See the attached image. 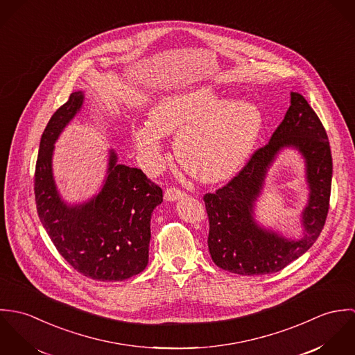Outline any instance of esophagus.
<instances>
[{"mask_svg": "<svg viewBox=\"0 0 355 355\" xmlns=\"http://www.w3.org/2000/svg\"><path fill=\"white\" fill-rule=\"evenodd\" d=\"M184 196H186V193H184L183 190H180V189H178V187H171V189H166V190H165L164 198H165L166 201L173 202V201H178V200L183 198Z\"/></svg>", "mask_w": 355, "mask_h": 355, "instance_id": "34e87169", "label": "esophagus"}]
</instances>
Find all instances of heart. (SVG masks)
<instances>
[{"mask_svg":"<svg viewBox=\"0 0 355 355\" xmlns=\"http://www.w3.org/2000/svg\"><path fill=\"white\" fill-rule=\"evenodd\" d=\"M150 123L132 135L148 171L162 165V134H176L175 154L197 179L217 182L232 176L248 159L262 127L259 109L246 101H227L210 86L161 97L149 110Z\"/></svg>","mask_w":355,"mask_h":355,"instance_id":"b5f03b06","label":"heart"}]
</instances>
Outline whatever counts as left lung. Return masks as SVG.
<instances>
[{"mask_svg":"<svg viewBox=\"0 0 355 355\" xmlns=\"http://www.w3.org/2000/svg\"><path fill=\"white\" fill-rule=\"evenodd\" d=\"M287 146L303 153L311 187L303 215L305 235L300 241H288L259 229L251 216L266 169ZM331 184L332 154L325 128L304 97L291 93V105L270 141L257 149L225 186L203 196L213 262L224 270L248 276L282 270L306 253L321 234L329 209Z\"/></svg>","mask_w":355,"mask_h":355,"instance_id":"8db88e82","label":"left lung"}]
</instances>
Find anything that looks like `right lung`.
<instances>
[{
    "label": "right lung",
    "instance_id": "1",
    "mask_svg": "<svg viewBox=\"0 0 355 355\" xmlns=\"http://www.w3.org/2000/svg\"><path fill=\"white\" fill-rule=\"evenodd\" d=\"M82 103L83 93H72L41 137L34 176L37 211L57 252L76 272L98 282H121L149 262L150 218L162 202V190L141 169L117 165L112 152L97 197L79 206L60 200L51 173L53 144Z\"/></svg>",
    "mask_w": 355,
    "mask_h": 355
}]
</instances>
